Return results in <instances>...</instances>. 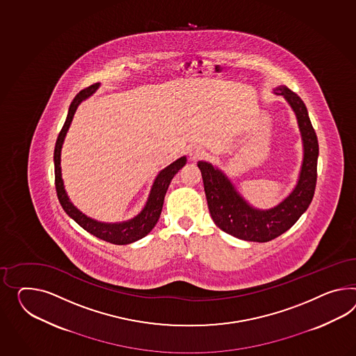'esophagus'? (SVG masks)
I'll return each mask as SVG.
<instances>
[{
	"mask_svg": "<svg viewBox=\"0 0 356 356\" xmlns=\"http://www.w3.org/2000/svg\"><path fill=\"white\" fill-rule=\"evenodd\" d=\"M190 160L191 161H197L199 159H201L202 156H204V151L201 149V148H199V147H195V148H192V149H190Z\"/></svg>",
	"mask_w": 356,
	"mask_h": 356,
	"instance_id": "esophagus-1",
	"label": "esophagus"
}]
</instances>
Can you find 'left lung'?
<instances>
[{"mask_svg":"<svg viewBox=\"0 0 356 356\" xmlns=\"http://www.w3.org/2000/svg\"><path fill=\"white\" fill-rule=\"evenodd\" d=\"M274 94L282 95L291 106L303 145L298 181L282 202L270 209H257L238 193L227 175L217 166L207 161L197 163L214 223L222 231L245 241L266 243L288 231L309 208L316 186L319 145L307 108L301 98L284 85L274 89Z\"/></svg>","mask_w":356,"mask_h":356,"instance_id":"1","label":"left lung"}]
</instances>
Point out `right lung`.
Returning a JSON list of instances; mask_svg holds the SVG:
<instances>
[{
  "instance_id": "right-lung-1",
  "label": "right lung",
  "mask_w": 356,
  "mask_h": 356,
  "mask_svg": "<svg viewBox=\"0 0 356 356\" xmlns=\"http://www.w3.org/2000/svg\"><path fill=\"white\" fill-rule=\"evenodd\" d=\"M98 88H99V83H94L92 86L83 89L74 97V99L70 106L63 128L60 130L58 139H56V143H55V188H56V195H58V199H59V202H60L64 211L76 223H79L83 229H86L89 234H92L94 236L104 240L107 243H111V244L127 245V244H131L139 238L146 236L152 231V228L155 227L157 220L160 218L161 210H163L165 193L168 191V187L172 182L174 175L186 165L187 159H186V156L179 157L178 160L168 165L165 169L156 175L155 181L152 183L151 191H149L148 199H147L146 205L134 218L124 220V222H116V223H106V222H99V220L90 218L86 214H83L81 210L77 209L73 205L72 201L70 200L65 188H64L62 168H60V154H62L64 138L67 136V131L71 127L74 112L81 104V102L92 97V94L98 90Z\"/></svg>"
}]
</instances>
